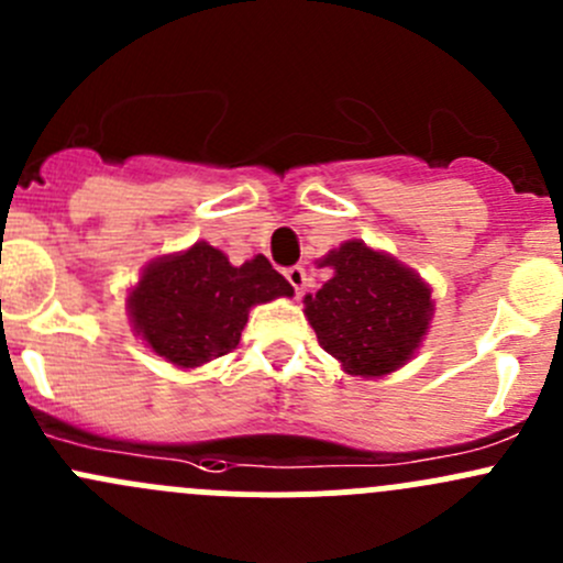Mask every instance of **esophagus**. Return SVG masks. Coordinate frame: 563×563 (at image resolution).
Listing matches in <instances>:
<instances>
[{
    "mask_svg": "<svg viewBox=\"0 0 563 563\" xmlns=\"http://www.w3.org/2000/svg\"><path fill=\"white\" fill-rule=\"evenodd\" d=\"M286 277L297 294H302V288L308 286V272H305V266H291V269H286Z\"/></svg>",
    "mask_w": 563,
    "mask_h": 563,
    "instance_id": "34e87169",
    "label": "esophagus"
}]
</instances>
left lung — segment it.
Masks as SVG:
<instances>
[{
    "instance_id": "obj_1",
    "label": "left lung",
    "mask_w": 563,
    "mask_h": 563,
    "mask_svg": "<svg viewBox=\"0 0 563 563\" xmlns=\"http://www.w3.org/2000/svg\"><path fill=\"white\" fill-rule=\"evenodd\" d=\"M318 266L332 277L302 302L321 349L360 378H384L411 362L435 313L430 283L362 240L329 250Z\"/></svg>"
}]
</instances>
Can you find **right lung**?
<instances>
[{"instance_id":"obj_1","label":"right lung","mask_w":563,"mask_h":563,"mask_svg":"<svg viewBox=\"0 0 563 563\" xmlns=\"http://www.w3.org/2000/svg\"><path fill=\"white\" fill-rule=\"evenodd\" d=\"M294 297L264 255L234 266L223 250L196 242L152 258L130 286L124 308L133 332L176 371H196L240 345L250 308Z\"/></svg>"}]
</instances>
